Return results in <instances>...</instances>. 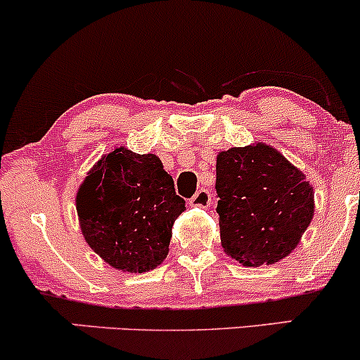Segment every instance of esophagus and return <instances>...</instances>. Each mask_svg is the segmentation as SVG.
Masks as SVG:
<instances>
[{
  "label": "esophagus",
  "mask_w": 360,
  "mask_h": 360,
  "mask_svg": "<svg viewBox=\"0 0 360 360\" xmlns=\"http://www.w3.org/2000/svg\"><path fill=\"white\" fill-rule=\"evenodd\" d=\"M210 203H212V194H210L208 189H200V191H196V194L189 200V205L201 206V208H208Z\"/></svg>",
  "instance_id": "esophagus-1"
}]
</instances>
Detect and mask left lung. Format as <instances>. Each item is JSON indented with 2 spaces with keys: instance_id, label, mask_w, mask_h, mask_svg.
<instances>
[{
  "instance_id": "left-lung-1",
  "label": "left lung",
  "mask_w": 360,
  "mask_h": 360,
  "mask_svg": "<svg viewBox=\"0 0 360 360\" xmlns=\"http://www.w3.org/2000/svg\"><path fill=\"white\" fill-rule=\"evenodd\" d=\"M214 189L221 247L249 267L291 254L315 210L303 172L264 143L218 154Z\"/></svg>"
}]
</instances>
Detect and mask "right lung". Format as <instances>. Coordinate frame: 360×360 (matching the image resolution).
Here are the masks:
<instances>
[{
	"label": "right lung",
	"mask_w": 360,
	"mask_h": 360,
	"mask_svg": "<svg viewBox=\"0 0 360 360\" xmlns=\"http://www.w3.org/2000/svg\"><path fill=\"white\" fill-rule=\"evenodd\" d=\"M76 208L86 242L101 259L115 269L147 272L167 257L186 201L159 157L120 147L91 169Z\"/></svg>",
	"instance_id": "obj_1"
}]
</instances>
